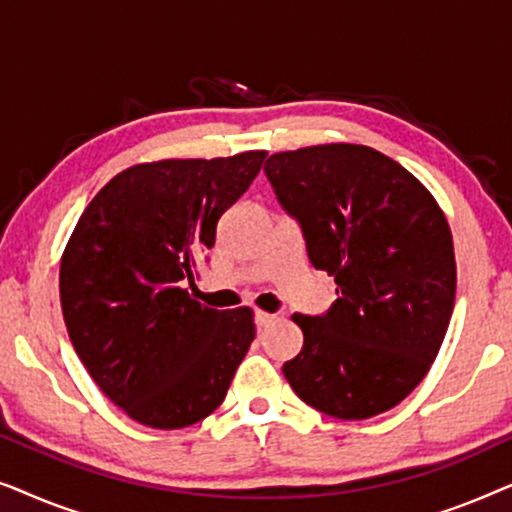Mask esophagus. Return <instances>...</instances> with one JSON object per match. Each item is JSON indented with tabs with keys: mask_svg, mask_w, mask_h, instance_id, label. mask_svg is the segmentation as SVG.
<instances>
[{
	"mask_svg": "<svg viewBox=\"0 0 512 512\" xmlns=\"http://www.w3.org/2000/svg\"><path fill=\"white\" fill-rule=\"evenodd\" d=\"M254 319H256V326H258V328H265V326H270V324H272V321H275L277 317H275V314H270V312L256 310V314H254Z\"/></svg>",
	"mask_w": 512,
	"mask_h": 512,
	"instance_id": "34e87169",
	"label": "esophagus"
}]
</instances>
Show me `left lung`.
Segmentation results:
<instances>
[{
    "label": "left lung",
    "mask_w": 512,
    "mask_h": 512,
    "mask_svg": "<svg viewBox=\"0 0 512 512\" xmlns=\"http://www.w3.org/2000/svg\"><path fill=\"white\" fill-rule=\"evenodd\" d=\"M265 174L340 296L324 317L293 314L303 349L284 377L324 415L391 410L429 373L452 317L457 261L443 209L415 174L361 144L272 153Z\"/></svg>",
    "instance_id": "1"
}]
</instances>
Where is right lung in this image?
Returning a JSON list of instances; mask_svg holds the SVG:
<instances>
[{"label":"right lung","instance_id":"add662e5","mask_svg":"<svg viewBox=\"0 0 512 512\" xmlns=\"http://www.w3.org/2000/svg\"><path fill=\"white\" fill-rule=\"evenodd\" d=\"M263 160L244 151L132 165L90 200L62 251L69 340L139 424L172 431L212 415L256 338L249 307L212 310L184 286Z\"/></svg>","mask_w":512,"mask_h":512}]
</instances>
